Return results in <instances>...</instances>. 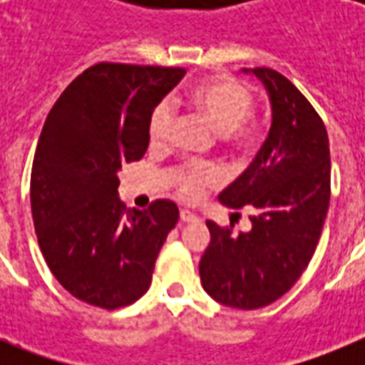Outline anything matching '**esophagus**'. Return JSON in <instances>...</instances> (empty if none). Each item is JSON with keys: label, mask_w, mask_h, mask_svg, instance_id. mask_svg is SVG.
Listing matches in <instances>:
<instances>
[{"label": "esophagus", "mask_w": 365, "mask_h": 365, "mask_svg": "<svg viewBox=\"0 0 365 365\" xmlns=\"http://www.w3.org/2000/svg\"><path fill=\"white\" fill-rule=\"evenodd\" d=\"M180 220L182 222H197V214H193L191 210H180Z\"/></svg>", "instance_id": "1"}]
</instances>
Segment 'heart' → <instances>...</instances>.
<instances>
[{"instance_id":"b5f03b06","label":"heart","mask_w":365,"mask_h":365,"mask_svg":"<svg viewBox=\"0 0 365 365\" xmlns=\"http://www.w3.org/2000/svg\"><path fill=\"white\" fill-rule=\"evenodd\" d=\"M187 104L205 119L223 140L235 149L252 148L261 134V125L250 111L254 96L250 88L227 76L208 77L197 83L187 94ZM174 125V113L166 102H160L151 111L148 125V136L151 145H160L170 136ZM217 182L214 170L197 165H185L178 168L176 185L180 197L187 200L199 199L205 185Z\"/></svg>"}]
</instances>
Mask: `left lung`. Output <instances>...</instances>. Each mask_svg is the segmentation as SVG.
<instances>
[{
  "label": "left lung",
  "mask_w": 365,
  "mask_h": 365,
  "mask_svg": "<svg viewBox=\"0 0 365 365\" xmlns=\"http://www.w3.org/2000/svg\"><path fill=\"white\" fill-rule=\"evenodd\" d=\"M252 71L271 100V130L252 165L220 193L229 208H252V229L206 222L202 288L222 305H271L309 265L329 206V142L322 119L294 83L271 68Z\"/></svg>",
  "instance_id": "left-lung-1"
}]
</instances>
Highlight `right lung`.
I'll use <instances>...</instances> for the list:
<instances>
[{
	"label": "right lung",
	"instance_id": "right-lung-1",
	"mask_svg": "<svg viewBox=\"0 0 365 365\" xmlns=\"http://www.w3.org/2000/svg\"><path fill=\"white\" fill-rule=\"evenodd\" d=\"M183 76V68L100 62L45 119L31 166L34 227L51 272L88 305L113 311L140 299L178 223L172 200L126 210L117 174L142 159L151 111Z\"/></svg>",
	"mask_w": 365,
	"mask_h": 365
}]
</instances>
